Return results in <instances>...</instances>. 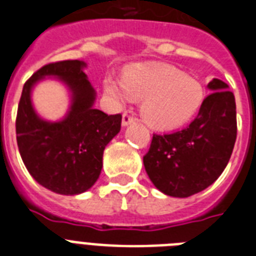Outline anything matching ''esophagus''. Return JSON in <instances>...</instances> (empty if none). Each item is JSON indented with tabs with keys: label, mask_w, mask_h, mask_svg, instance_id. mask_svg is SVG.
I'll return each instance as SVG.
<instances>
[{
	"label": "esophagus",
	"mask_w": 256,
	"mask_h": 256,
	"mask_svg": "<svg viewBox=\"0 0 256 256\" xmlns=\"http://www.w3.org/2000/svg\"><path fill=\"white\" fill-rule=\"evenodd\" d=\"M134 122V116H130V114H122V126H130V122Z\"/></svg>",
	"instance_id": "esophagus-1"
}]
</instances>
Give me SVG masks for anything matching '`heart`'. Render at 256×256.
Listing matches in <instances>:
<instances>
[{"instance_id":"obj_1","label":"heart","mask_w":256,"mask_h":256,"mask_svg":"<svg viewBox=\"0 0 256 256\" xmlns=\"http://www.w3.org/2000/svg\"><path fill=\"white\" fill-rule=\"evenodd\" d=\"M102 86L106 94L114 100H142L144 122L160 130H176L187 124L199 112L206 97L199 81L167 64L128 69L122 82L106 76Z\"/></svg>"}]
</instances>
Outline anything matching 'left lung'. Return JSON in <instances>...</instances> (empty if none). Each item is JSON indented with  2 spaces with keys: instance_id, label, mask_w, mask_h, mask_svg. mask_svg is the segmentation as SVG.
I'll return each mask as SVG.
<instances>
[{
  "instance_id": "obj_1",
  "label": "left lung",
  "mask_w": 256,
  "mask_h": 256,
  "mask_svg": "<svg viewBox=\"0 0 256 256\" xmlns=\"http://www.w3.org/2000/svg\"><path fill=\"white\" fill-rule=\"evenodd\" d=\"M195 120L182 130L154 134L142 158L146 171L159 191L188 198L211 186L224 171L236 140V106L228 85L208 84Z\"/></svg>"
}]
</instances>
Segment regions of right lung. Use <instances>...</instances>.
<instances>
[{"label":"right lung","mask_w":256,"mask_h":256,"mask_svg":"<svg viewBox=\"0 0 256 256\" xmlns=\"http://www.w3.org/2000/svg\"><path fill=\"white\" fill-rule=\"evenodd\" d=\"M85 62L65 60L40 68L25 82L20 98L16 134L20 155L33 179L60 195H78L100 176L106 144L120 132L122 114L94 110L96 92L82 69ZM68 86L72 104L60 122H46L31 106V88L45 76Z\"/></svg>","instance_id":"add662e5"}]
</instances>
